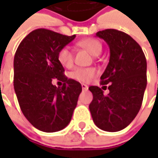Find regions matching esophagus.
Here are the masks:
<instances>
[{"label": "esophagus", "mask_w": 158, "mask_h": 158, "mask_svg": "<svg viewBox=\"0 0 158 158\" xmlns=\"http://www.w3.org/2000/svg\"><path fill=\"white\" fill-rule=\"evenodd\" d=\"M88 88L89 87L86 85V84H85V83H82V89H83V90H87Z\"/></svg>", "instance_id": "34e87169"}]
</instances>
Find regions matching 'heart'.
Wrapping results in <instances>:
<instances>
[{
    "label": "heart",
    "mask_w": 158,
    "mask_h": 158,
    "mask_svg": "<svg viewBox=\"0 0 158 158\" xmlns=\"http://www.w3.org/2000/svg\"><path fill=\"white\" fill-rule=\"evenodd\" d=\"M78 46L84 48L94 56H98L102 52V44L96 39H85L78 42ZM58 60L65 68H70L74 62V52L69 46L62 47L58 52ZM96 76V70L91 68H77L71 73V76L81 82H88Z\"/></svg>",
    "instance_id": "heart-1"
}]
</instances>
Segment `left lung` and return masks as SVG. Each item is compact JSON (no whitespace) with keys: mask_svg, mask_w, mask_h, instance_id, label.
<instances>
[{"mask_svg":"<svg viewBox=\"0 0 158 158\" xmlns=\"http://www.w3.org/2000/svg\"><path fill=\"white\" fill-rule=\"evenodd\" d=\"M110 48V60L101 84H110L109 93L98 86L89 89L93 100L89 108L95 125L107 132L124 129L139 112L147 86V61L142 47L128 34L114 29L97 32ZM106 87V86H105Z\"/></svg>","mask_w":158,"mask_h":158,"instance_id":"left-lung-1","label":"left lung"}]
</instances>
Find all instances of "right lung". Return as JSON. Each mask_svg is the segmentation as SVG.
I'll use <instances>...</instances> for the list:
<instances>
[{
    "label": "right lung",
    "instance_id": "obj_1",
    "mask_svg": "<svg viewBox=\"0 0 158 158\" xmlns=\"http://www.w3.org/2000/svg\"><path fill=\"white\" fill-rule=\"evenodd\" d=\"M76 38L37 29L22 40L14 57V89L22 112L37 129L53 133L65 128L82 92V85L64 76L58 52ZM55 78L62 87L52 83Z\"/></svg>",
    "mask_w": 158,
    "mask_h": 158
}]
</instances>
